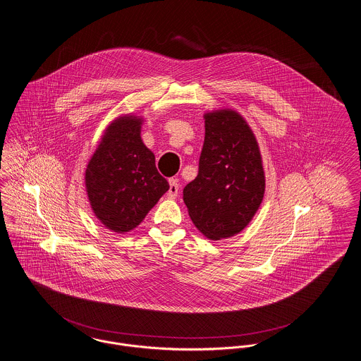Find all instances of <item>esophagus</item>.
Returning <instances> with one entry per match:
<instances>
[{
  "label": "esophagus",
  "instance_id": "esophagus-1",
  "mask_svg": "<svg viewBox=\"0 0 361 361\" xmlns=\"http://www.w3.org/2000/svg\"><path fill=\"white\" fill-rule=\"evenodd\" d=\"M178 191H180V185H178L177 180H174V178L169 180V191H167V196H169L170 199H174V197L178 195Z\"/></svg>",
  "mask_w": 361,
  "mask_h": 361
}]
</instances>
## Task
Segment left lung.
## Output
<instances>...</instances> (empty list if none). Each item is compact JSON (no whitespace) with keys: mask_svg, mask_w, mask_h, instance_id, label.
<instances>
[{"mask_svg":"<svg viewBox=\"0 0 361 361\" xmlns=\"http://www.w3.org/2000/svg\"><path fill=\"white\" fill-rule=\"evenodd\" d=\"M204 119L197 176L183 194L195 226L220 240L251 221L264 197L265 176L257 140L238 112H209Z\"/></svg>","mask_w":361,"mask_h":361,"instance_id":"8db88e82","label":"left lung"}]
</instances>
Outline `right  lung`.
Here are the masks:
<instances>
[{
	"label": "right lung",
	"instance_id": "1",
	"mask_svg": "<svg viewBox=\"0 0 361 361\" xmlns=\"http://www.w3.org/2000/svg\"><path fill=\"white\" fill-rule=\"evenodd\" d=\"M140 125L141 119L133 115L114 121L85 173L96 217L118 233L136 228L169 190L154 154L140 137Z\"/></svg>",
	"mask_w": 361,
	"mask_h": 361
}]
</instances>
